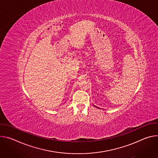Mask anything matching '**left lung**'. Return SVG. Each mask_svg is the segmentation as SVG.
<instances>
[{
	"label": "left lung",
	"instance_id": "1",
	"mask_svg": "<svg viewBox=\"0 0 158 158\" xmlns=\"http://www.w3.org/2000/svg\"><path fill=\"white\" fill-rule=\"evenodd\" d=\"M95 107H96V106H95Z\"/></svg>",
	"mask_w": 158,
	"mask_h": 158
}]
</instances>
